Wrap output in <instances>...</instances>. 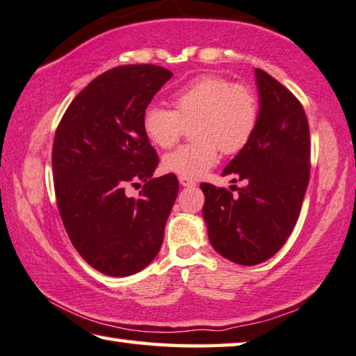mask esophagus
Wrapping results in <instances>:
<instances>
[{
	"label": "esophagus",
	"mask_w": 356,
	"mask_h": 356,
	"mask_svg": "<svg viewBox=\"0 0 356 356\" xmlns=\"http://www.w3.org/2000/svg\"><path fill=\"white\" fill-rule=\"evenodd\" d=\"M179 184L182 185V186H194V185H196V182H194V180L186 179V177H179Z\"/></svg>",
	"instance_id": "34e87169"
}]
</instances>
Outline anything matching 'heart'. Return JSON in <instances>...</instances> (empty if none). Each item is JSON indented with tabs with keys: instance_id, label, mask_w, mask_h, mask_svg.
<instances>
[{
	"instance_id": "1",
	"label": "heart",
	"mask_w": 356,
	"mask_h": 356,
	"mask_svg": "<svg viewBox=\"0 0 356 356\" xmlns=\"http://www.w3.org/2000/svg\"><path fill=\"white\" fill-rule=\"evenodd\" d=\"M171 103L174 111L157 104L143 111V132L152 145L166 149L193 124L191 137L196 142L163 157L166 171L191 180L204 177L218 163L219 149L236 154L245 148L259 122L254 90L218 75L197 76L176 90Z\"/></svg>"
}]
</instances>
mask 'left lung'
Segmentation results:
<instances>
[{
    "label": "left lung",
    "mask_w": 356,
    "mask_h": 356,
    "mask_svg": "<svg viewBox=\"0 0 356 356\" xmlns=\"http://www.w3.org/2000/svg\"><path fill=\"white\" fill-rule=\"evenodd\" d=\"M259 122L222 176L243 180L238 196L202 184V214L213 248L241 266L277 253L296 225L310 177V131L304 108L280 81L254 69Z\"/></svg>",
    "instance_id": "left-lung-1"
}]
</instances>
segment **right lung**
<instances>
[{
  "label": "right lung",
  "instance_id": "obj_1",
  "mask_svg": "<svg viewBox=\"0 0 356 356\" xmlns=\"http://www.w3.org/2000/svg\"><path fill=\"white\" fill-rule=\"evenodd\" d=\"M171 76L156 65L111 69L75 97L55 132L63 225L76 252L103 275L138 273L162 247L179 182L174 174L152 177L159 157L142 117ZM138 179L145 184L139 197H127L124 188Z\"/></svg>",
  "mask_w": 356,
  "mask_h": 356
}]
</instances>
